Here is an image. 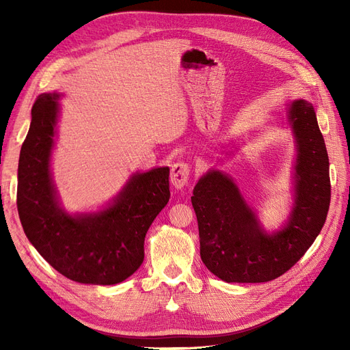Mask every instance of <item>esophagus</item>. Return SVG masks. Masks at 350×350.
Listing matches in <instances>:
<instances>
[{
    "label": "esophagus",
    "instance_id": "34e87169",
    "mask_svg": "<svg viewBox=\"0 0 350 350\" xmlns=\"http://www.w3.org/2000/svg\"><path fill=\"white\" fill-rule=\"evenodd\" d=\"M191 175V166L187 162H176L171 169V183L175 188H184Z\"/></svg>",
    "mask_w": 350,
    "mask_h": 350
}]
</instances>
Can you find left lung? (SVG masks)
Here are the masks:
<instances>
[{"mask_svg": "<svg viewBox=\"0 0 350 350\" xmlns=\"http://www.w3.org/2000/svg\"><path fill=\"white\" fill-rule=\"evenodd\" d=\"M289 122L296 137L295 206L289 224L266 235L232 179L210 171L194 187L200 256L228 283H261L293 267L319 237L332 197L328 154L312 105L295 100Z\"/></svg>", "mask_w": 350, "mask_h": 350, "instance_id": "1", "label": "left lung"}]
</instances>
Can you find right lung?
I'll use <instances>...</instances> for the list:
<instances>
[{"label":"right lung","mask_w":350,"mask_h":350,"mask_svg":"<svg viewBox=\"0 0 350 350\" xmlns=\"http://www.w3.org/2000/svg\"><path fill=\"white\" fill-rule=\"evenodd\" d=\"M57 99V93H44L31 107L18 159L20 221L31 245L62 276L92 284L124 282L142 266L147 230L171 197L169 167L134 175L115 203L98 215L64 213L49 174Z\"/></svg>","instance_id":"right-lung-1"}]
</instances>
